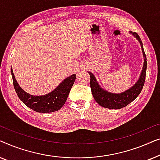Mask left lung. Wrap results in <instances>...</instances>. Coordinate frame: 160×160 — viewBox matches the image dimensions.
Segmentation results:
<instances>
[{"label":"left lung","mask_w":160,"mask_h":160,"mask_svg":"<svg viewBox=\"0 0 160 160\" xmlns=\"http://www.w3.org/2000/svg\"><path fill=\"white\" fill-rule=\"evenodd\" d=\"M132 34L141 43L142 51H143L144 57V64L141 76H140L139 80L138 81L134 86L129 89L128 90L120 94H113L103 90L101 87H100L98 82H96L95 76L92 73L89 72V76H90L91 91L93 97L95 98V101L100 106L104 107V108L111 109H120L124 108V107L128 106V104H130L131 102H132L139 95L143 87L146 80V68H147L146 56L143 47V43H142L141 38L139 37L138 34L136 33L135 32H132Z\"/></svg>","instance_id":"8db88e82"}]
</instances>
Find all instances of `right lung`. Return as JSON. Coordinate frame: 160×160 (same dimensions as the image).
Masks as SVG:
<instances>
[{
  "mask_svg": "<svg viewBox=\"0 0 160 160\" xmlns=\"http://www.w3.org/2000/svg\"><path fill=\"white\" fill-rule=\"evenodd\" d=\"M12 75L13 84L17 96L32 110L39 113H51L57 111L62 108L66 102L71 87L75 82L76 76L75 74L65 78L60 85L52 92L42 96H33L25 92L19 86L15 79L12 69H11Z\"/></svg>",
  "mask_w": 160,
  "mask_h": 160,
  "instance_id": "1",
  "label": "right lung"
}]
</instances>
